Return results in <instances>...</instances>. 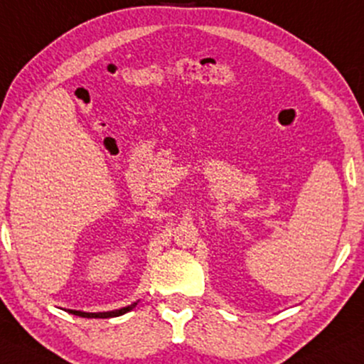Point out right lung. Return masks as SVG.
<instances>
[{"label":"right lung","instance_id":"add662e5","mask_svg":"<svg viewBox=\"0 0 364 364\" xmlns=\"http://www.w3.org/2000/svg\"><path fill=\"white\" fill-rule=\"evenodd\" d=\"M135 305L137 304H132L129 305V307H124L120 310H113V312H100V314H87V312H80V310H69L73 315H80V317H85V318H110V317H118V315H124L127 312H130Z\"/></svg>","mask_w":364,"mask_h":364}]
</instances>
